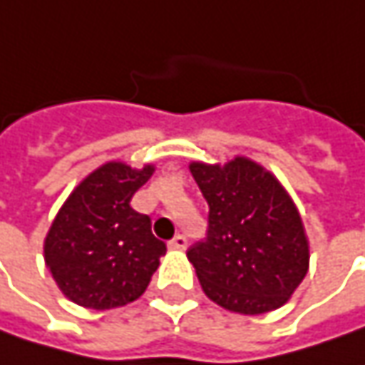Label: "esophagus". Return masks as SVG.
<instances>
[{"mask_svg": "<svg viewBox=\"0 0 365 365\" xmlns=\"http://www.w3.org/2000/svg\"><path fill=\"white\" fill-rule=\"evenodd\" d=\"M168 245H170L173 250H185V247H187V237L178 233V235H175V240H173Z\"/></svg>", "mask_w": 365, "mask_h": 365, "instance_id": "1", "label": "esophagus"}]
</instances>
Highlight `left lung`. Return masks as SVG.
Masks as SVG:
<instances>
[{
  "instance_id": "left-lung-1",
  "label": "left lung",
  "mask_w": 365,
  "mask_h": 365,
  "mask_svg": "<svg viewBox=\"0 0 365 365\" xmlns=\"http://www.w3.org/2000/svg\"><path fill=\"white\" fill-rule=\"evenodd\" d=\"M189 170L209 205L207 240L187 252L205 294L240 315H264L287 304L311 259L288 190L245 156L225 164L195 160Z\"/></svg>"
}]
</instances>
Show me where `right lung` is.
I'll list each match as a JSON object with an SVG mask.
<instances>
[{
	"label": "right lung",
	"instance_id": "obj_1",
	"mask_svg": "<svg viewBox=\"0 0 365 365\" xmlns=\"http://www.w3.org/2000/svg\"><path fill=\"white\" fill-rule=\"evenodd\" d=\"M154 170L106 162L66 197L44 237V262L68 301L109 311L144 294L166 245L130 201Z\"/></svg>",
	"mask_w": 365,
	"mask_h": 365
}]
</instances>
